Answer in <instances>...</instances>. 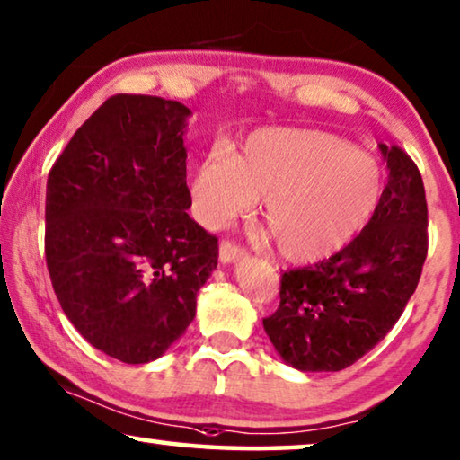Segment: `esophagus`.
<instances>
[{
  "instance_id": "34e87169",
  "label": "esophagus",
  "mask_w": 460,
  "mask_h": 460,
  "mask_svg": "<svg viewBox=\"0 0 460 460\" xmlns=\"http://www.w3.org/2000/svg\"><path fill=\"white\" fill-rule=\"evenodd\" d=\"M246 255L244 246H241L234 241H222V244H219V259H222L224 263H230V261H236V259H241Z\"/></svg>"
}]
</instances>
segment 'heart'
<instances>
[{
  "label": "heart",
  "mask_w": 460,
  "mask_h": 460,
  "mask_svg": "<svg viewBox=\"0 0 460 460\" xmlns=\"http://www.w3.org/2000/svg\"><path fill=\"white\" fill-rule=\"evenodd\" d=\"M367 153L319 130L265 128L241 155L214 149L197 165L192 195L208 226H226L263 199V224L288 261H317L349 244L382 195Z\"/></svg>",
  "instance_id": "heart-1"
}]
</instances>
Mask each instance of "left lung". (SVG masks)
Returning <instances> with one entry per match:
<instances>
[{"mask_svg":"<svg viewBox=\"0 0 460 460\" xmlns=\"http://www.w3.org/2000/svg\"><path fill=\"white\" fill-rule=\"evenodd\" d=\"M388 184L361 234L328 259L286 270L263 319L279 357L301 371H341L384 341L415 292L428 257V203L415 162L379 145Z\"/></svg>","mask_w":460,"mask_h":460,"instance_id":"1","label":"left lung"}]
</instances>
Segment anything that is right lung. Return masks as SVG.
Returning <instances> with one entry per match:
<instances>
[{
	"label": "right lung",
	"instance_id": "obj_1",
	"mask_svg": "<svg viewBox=\"0 0 460 460\" xmlns=\"http://www.w3.org/2000/svg\"><path fill=\"white\" fill-rule=\"evenodd\" d=\"M189 114L164 97L105 99L48 176L53 290L84 341L122 363H149L184 334L217 265V238L186 214Z\"/></svg>",
	"mask_w": 460,
	"mask_h": 460
}]
</instances>
